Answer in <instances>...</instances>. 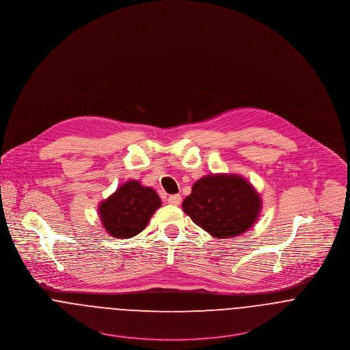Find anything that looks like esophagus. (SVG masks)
Wrapping results in <instances>:
<instances>
[{
	"mask_svg": "<svg viewBox=\"0 0 350 350\" xmlns=\"http://www.w3.org/2000/svg\"><path fill=\"white\" fill-rule=\"evenodd\" d=\"M167 204L169 205L178 206L181 204V196L180 194H172L167 197Z\"/></svg>",
	"mask_w": 350,
	"mask_h": 350,
	"instance_id": "obj_1",
	"label": "esophagus"
}]
</instances>
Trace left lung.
<instances>
[{
  "label": "left lung",
  "instance_id": "left-lung-1",
  "mask_svg": "<svg viewBox=\"0 0 350 350\" xmlns=\"http://www.w3.org/2000/svg\"><path fill=\"white\" fill-rule=\"evenodd\" d=\"M260 208V196L238 174L200 178L183 202V210L197 226L222 239L246 232L256 222Z\"/></svg>",
  "mask_w": 350,
  "mask_h": 350
}]
</instances>
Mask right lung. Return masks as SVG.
<instances>
[{"label": "right lung", "mask_w": 350, "mask_h": 350, "mask_svg": "<svg viewBox=\"0 0 350 350\" xmlns=\"http://www.w3.org/2000/svg\"><path fill=\"white\" fill-rule=\"evenodd\" d=\"M160 206L161 200L152 187L131 180L100 202L99 217L111 237L126 239L142 232Z\"/></svg>", "instance_id": "obj_1"}]
</instances>
